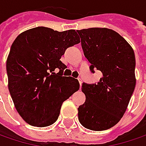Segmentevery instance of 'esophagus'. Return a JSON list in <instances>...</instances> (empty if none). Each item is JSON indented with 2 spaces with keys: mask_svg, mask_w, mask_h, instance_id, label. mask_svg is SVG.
I'll list each match as a JSON object with an SVG mask.
<instances>
[{
  "mask_svg": "<svg viewBox=\"0 0 146 146\" xmlns=\"http://www.w3.org/2000/svg\"><path fill=\"white\" fill-rule=\"evenodd\" d=\"M78 82H79V84H80V86H82V80L80 79V78H78Z\"/></svg>",
  "mask_w": 146,
  "mask_h": 146,
  "instance_id": "1",
  "label": "esophagus"
}]
</instances>
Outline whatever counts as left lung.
<instances>
[{"label":"left lung","mask_w":146,"mask_h":146,"mask_svg":"<svg viewBox=\"0 0 146 146\" xmlns=\"http://www.w3.org/2000/svg\"><path fill=\"white\" fill-rule=\"evenodd\" d=\"M90 69L99 70L97 83H82L86 101L78 120L92 131L107 130L120 121L136 86V59L132 47L117 32L106 28L77 30Z\"/></svg>","instance_id":"1"}]
</instances>
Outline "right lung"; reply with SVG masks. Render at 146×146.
Returning <instances> with one entry per match:
<instances>
[{
	"label": "right lung",
	"mask_w": 146,
	"mask_h": 146,
	"mask_svg": "<svg viewBox=\"0 0 146 146\" xmlns=\"http://www.w3.org/2000/svg\"><path fill=\"white\" fill-rule=\"evenodd\" d=\"M79 42L73 29L58 32L46 27L29 29L14 41L6 60L8 87L26 123L38 127L53 124L63 102L78 91V79L63 77L66 65L60 60L67 48Z\"/></svg>",
	"instance_id": "right-lung-1"
}]
</instances>
